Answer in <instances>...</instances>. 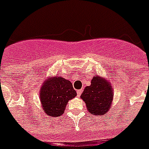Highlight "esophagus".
<instances>
[{
  "label": "esophagus",
  "instance_id": "1",
  "mask_svg": "<svg viewBox=\"0 0 149 149\" xmlns=\"http://www.w3.org/2000/svg\"><path fill=\"white\" fill-rule=\"evenodd\" d=\"M77 94H78V96H80L81 94H82V91H81V90H79V91H77Z\"/></svg>",
  "mask_w": 149,
  "mask_h": 149
}]
</instances>
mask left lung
Returning a JSON list of instances; mask_svg holds the SVG:
<instances>
[{"label": "left lung", "instance_id": "left-lung-1", "mask_svg": "<svg viewBox=\"0 0 149 149\" xmlns=\"http://www.w3.org/2000/svg\"><path fill=\"white\" fill-rule=\"evenodd\" d=\"M80 98L85 102L86 110L91 115H105L111 107L114 98L113 88L106 78L95 75L91 85L84 88Z\"/></svg>", "mask_w": 149, "mask_h": 149}]
</instances>
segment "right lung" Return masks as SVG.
I'll use <instances>...</instances> for the list:
<instances>
[{
  "label": "right lung",
  "instance_id": "right-lung-1",
  "mask_svg": "<svg viewBox=\"0 0 149 149\" xmlns=\"http://www.w3.org/2000/svg\"><path fill=\"white\" fill-rule=\"evenodd\" d=\"M77 95L72 83L61 76L49 77L40 88L39 99L44 112L49 116H60L69 100Z\"/></svg>",
  "mask_w": 149,
  "mask_h": 149
}]
</instances>
